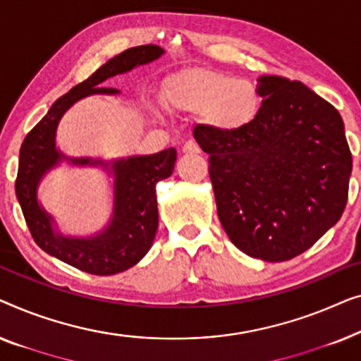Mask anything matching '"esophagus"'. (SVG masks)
<instances>
[{"label":"esophagus","instance_id":"obj_1","mask_svg":"<svg viewBox=\"0 0 361 361\" xmlns=\"http://www.w3.org/2000/svg\"><path fill=\"white\" fill-rule=\"evenodd\" d=\"M183 154H200V145L195 140H188L183 145Z\"/></svg>","mask_w":361,"mask_h":361}]
</instances>
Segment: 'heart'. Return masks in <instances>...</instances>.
<instances>
[{"instance_id":"heart-1","label":"heart","mask_w":361,"mask_h":361,"mask_svg":"<svg viewBox=\"0 0 361 361\" xmlns=\"http://www.w3.org/2000/svg\"><path fill=\"white\" fill-rule=\"evenodd\" d=\"M164 99L175 111L201 113L204 123L219 132L247 128L262 106L260 91L252 81L206 68L171 75L164 85Z\"/></svg>"}]
</instances>
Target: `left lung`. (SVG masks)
Here are the masks:
<instances>
[{
    "label": "left lung",
    "instance_id": "obj_1",
    "mask_svg": "<svg viewBox=\"0 0 361 361\" xmlns=\"http://www.w3.org/2000/svg\"><path fill=\"white\" fill-rule=\"evenodd\" d=\"M255 121L235 132L196 126L209 155L217 216L238 250L291 260L338 222L348 197L352 154L343 121L301 81L263 75Z\"/></svg>",
    "mask_w": 361,
    "mask_h": 361
}]
</instances>
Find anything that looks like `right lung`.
<instances>
[{"label": "right lung", "instance_id": "add662e5", "mask_svg": "<svg viewBox=\"0 0 361 361\" xmlns=\"http://www.w3.org/2000/svg\"><path fill=\"white\" fill-rule=\"evenodd\" d=\"M164 55L159 45H139L116 55L90 78L59 98L49 113L35 124L19 150L16 196L35 243L59 260L91 275H116L139 263L154 243L159 227L155 186L173 173L176 150L165 149L154 155L103 161L68 159L57 149L55 135L65 111L91 94H119L116 88L101 86L116 75L130 72ZM62 159L73 164H101L115 176L114 216L105 229L91 238H65L53 229V218L37 201V188L44 173Z\"/></svg>", "mask_w": 361, "mask_h": 361}]
</instances>
